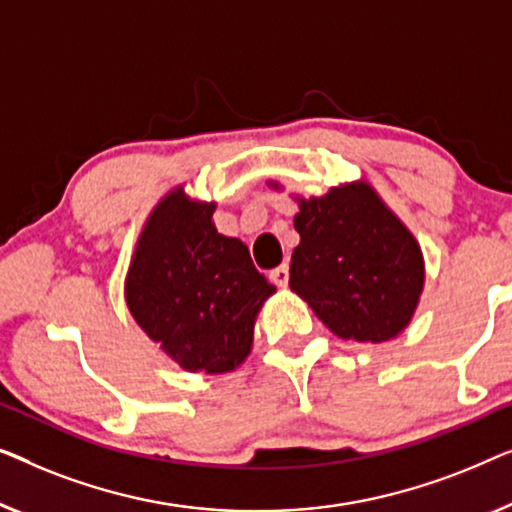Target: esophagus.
Masks as SVG:
<instances>
[{"mask_svg": "<svg viewBox=\"0 0 512 512\" xmlns=\"http://www.w3.org/2000/svg\"><path fill=\"white\" fill-rule=\"evenodd\" d=\"M271 280L276 283L278 287H287V283H290V266L287 264H280L278 269L271 271Z\"/></svg>", "mask_w": 512, "mask_h": 512, "instance_id": "34e87169", "label": "esophagus"}]
</instances>
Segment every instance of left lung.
Returning a JSON list of instances; mask_svg holds the SVG:
<instances>
[{
    "label": "left lung",
    "mask_w": 512,
    "mask_h": 512,
    "mask_svg": "<svg viewBox=\"0 0 512 512\" xmlns=\"http://www.w3.org/2000/svg\"><path fill=\"white\" fill-rule=\"evenodd\" d=\"M290 287L341 338L390 341L408 325L424 283L413 236L366 185L301 201Z\"/></svg>",
    "instance_id": "left-lung-1"
}]
</instances>
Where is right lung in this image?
Masks as SVG:
<instances>
[{"mask_svg":"<svg viewBox=\"0 0 512 512\" xmlns=\"http://www.w3.org/2000/svg\"><path fill=\"white\" fill-rule=\"evenodd\" d=\"M213 211V204L171 192L143 229L127 276L134 320L192 373L239 366L250 352L259 306L276 292L248 248L218 234Z\"/></svg>","mask_w":512,"mask_h":512,"instance_id":"right-lung-1","label":"right lung"}]
</instances>
